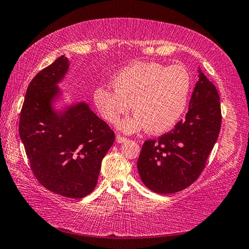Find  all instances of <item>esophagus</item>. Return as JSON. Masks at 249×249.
Masks as SVG:
<instances>
[{"label":"esophagus","mask_w":249,"mask_h":249,"mask_svg":"<svg viewBox=\"0 0 249 249\" xmlns=\"http://www.w3.org/2000/svg\"><path fill=\"white\" fill-rule=\"evenodd\" d=\"M116 141H118L119 143H123V142L127 141V138H125V137L121 136V135H118V136H116Z\"/></svg>","instance_id":"1"}]
</instances>
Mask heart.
<instances>
[{
    "label": "heart",
    "mask_w": 249,
    "mask_h": 249,
    "mask_svg": "<svg viewBox=\"0 0 249 249\" xmlns=\"http://www.w3.org/2000/svg\"><path fill=\"white\" fill-rule=\"evenodd\" d=\"M114 89L98 86L93 100L100 116L115 123L130 110L135 114L124 120L120 128L135 133L147 128L152 134L171 129L186 109L192 77L179 65L137 62L121 70L112 79Z\"/></svg>",
    "instance_id": "b5f03b06"
}]
</instances>
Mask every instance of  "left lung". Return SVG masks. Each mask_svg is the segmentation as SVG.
Here are the masks:
<instances>
[{
    "instance_id": "8db88e82",
    "label": "left lung",
    "mask_w": 249,
    "mask_h": 249,
    "mask_svg": "<svg viewBox=\"0 0 249 249\" xmlns=\"http://www.w3.org/2000/svg\"><path fill=\"white\" fill-rule=\"evenodd\" d=\"M199 71L185 120L160 138L144 141L138 171L147 188L173 194L192 185L202 173L221 125L219 95L214 84Z\"/></svg>"
}]
</instances>
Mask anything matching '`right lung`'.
Instances as JSON below:
<instances>
[{"label": "right lung", "mask_w": 249, "mask_h": 249, "mask_svg": "<svg viewBox=\"0 0 249 249\" xmlns=\"http://www.w3.org/2000/svg\"><path fill=\"white\" fill-rule=\"evenodd\" d=\"M68 70L64 55L40 71L30 82L20 112L19 135L30 167L45 188L63 197L80 199L97 184L105 155L115 135L88 104L56 113L51 107Z\"/></svg>", "instance_id": "right-lung-1"}]
</instances>
